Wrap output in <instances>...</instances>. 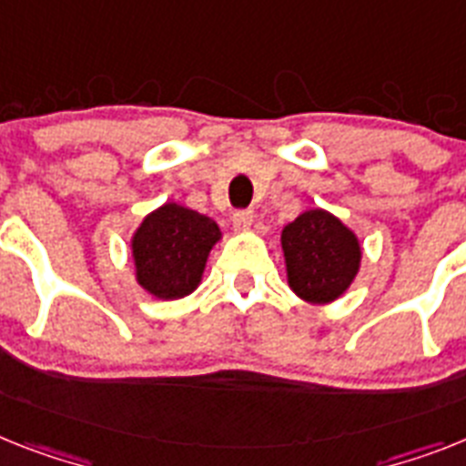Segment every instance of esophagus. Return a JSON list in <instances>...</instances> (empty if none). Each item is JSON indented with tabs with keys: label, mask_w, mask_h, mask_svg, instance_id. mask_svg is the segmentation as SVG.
Wrapping results in <instances>:
<instances>
[{
	"label": "esophagus",
	"mask_w": 466,
	"mask_h": 466,
	"mask_svg": "<svg viewBox=\"0 0 466 466\" xmlns=\"http://www.w3.org/2000/svg\"><path fill=\"white\" fill-rule=\"evenodd\" d=\"M232 225L237 232H246V229L253 225V213L251 210H237L232 218Z\"/></svg>",
	"instance_id": "obj_1"
}]
</instances>
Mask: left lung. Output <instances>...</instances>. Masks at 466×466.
Masks as SVG:
<instances>
[{
  "instance_id": "8db88e82",
  "label": "left lung",
  "mask_w": 466,
  "mask_h": 466,
  "mask_svg": "<svg viewBox=\"0 0 466 466\" xmlns=\"http://www.w3.org/2000/svg\"><path fill=\"white\" fill-rule=\"evenodd\" d=\"M287 284L312 306H329L350 289L362 265L358 234L334 213L310 208L281 229Z\"/></svg>"
}]
</instances>
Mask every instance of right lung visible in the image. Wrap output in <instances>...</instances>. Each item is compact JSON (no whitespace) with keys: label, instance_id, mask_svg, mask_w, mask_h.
<instances>
[{"label":"right lung","instance_id":"add662e5","mask_svg":"<svg viewBox=\"0 0 466 466\" xmlns=\"http://www.w3.org/2000/svg\"><path fill=\"white\" fill-rule=\"evenodd\" d=\"M222 239L208 215L167 201L144 215L130 237L137 284L158 300H177L197 291L213 246Z\"/></svg>","mask_w":466,"mask_h":466}]
</instances>
